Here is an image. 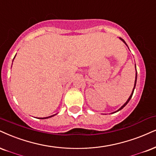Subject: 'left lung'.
<instances>
[{
  "instance_id": "1",
  "label": "left lung",
  "mask_w": 156,
  "mask_h": 156,
  "mask_svg": "<svg viewBox=\"0 0 156 156\" xmlns=\"http://www.w3.org/2000/svg\"><path fill=\"white\" fill-rule=\"evenodd\" d=\"M120 39H121V40H122V41H123V42H124V43H125V44H126V43H125V41H124V40H123V39H122V38H120ZM135 66H136V65H135ZM136 71H137V69H136ZM137 72H136V77H135V82H134V86L133 90H132V94H131V95H130V96H129V99L127 100V101H126V103H124V105H122V107H121V108H119V110H118V111H119L122 110V109L123 108H124V107L125 106V105H126V104H127V103H129V101H130V99H131V98H132V95H133V93H134V88H135V86H136V82H137ZM117 111H116V112H117ZM115 113H116V112H115Z\"/></svg>"
}]
</instances>
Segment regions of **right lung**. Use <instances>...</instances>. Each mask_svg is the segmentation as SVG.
<instances>
[{
  "label": "right lung",
  "instance_id": "right-lung-1",
  "mask_svg": "<svg viewBox=\"0 0 156 156\" xmlns=\"http://www.w3.org/2000/svg\"><path fill=\"white\" fill-rule=\"evenodd\" d=\"M54 116V115H53V116H48V117H45V118H41L42 119H48V118H51V117H52V116Z\"/></svg>",
  "mask_w": 156,
  "mask_h": 156
}]
</instances>
